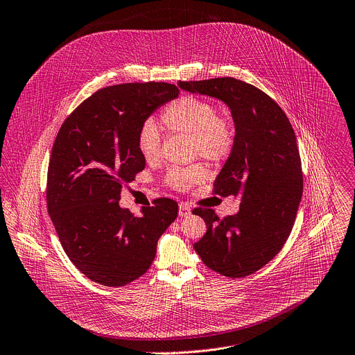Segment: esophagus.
<instances>
[{"mask_svg": "<svg viewBox=\"0 0 355 355\" xmlns=\"http://www.w3.org/2000/svg\"><path fill=\"white\" fill-rule=\"evenodd\" d=\"M180 216H188L191 214V208L187 202H180V211H178Z\"/></svg>", "mask_w": 355, "mask_h": 355, "instance_id": "esophagus-1", "label": "esophagus"}]
</instances>
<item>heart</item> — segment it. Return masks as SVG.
Returning <instances> with one entry per match:
<instances>
[{
	"mask_svg": "<svg viewBox=\"0 0 355 355\" xmlns=\"http://www.w3.org/2000/svg\"><path fill=\"white\" fill-rule=\"evenodd\" d=\"M161 121L171 133L192 137V153L211 161L230 157L235 146V130L228 119L219 114L218 107L208 99L181 96L161 112ZM136 148L147 163L159 157L161 136L153 120H146L137 130ZM207 171L201 164L173 167L166 175V184L174 189H188L204 181Z\"/></svg>",
	"mask_w": 355,
	"mask_h": 355,
	"instance_id": "heart-1",
	"label": "heart"
}]
</instances>
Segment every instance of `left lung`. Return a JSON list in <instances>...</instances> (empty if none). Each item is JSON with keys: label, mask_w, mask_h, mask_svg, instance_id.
I'll use <instances>...</instances> for the list:
<instances>
[{"label": "left lung", "mask_w": 355, "mask_h": 355, "mask_svg": "<svg viewBox=\"0 0 355 355\" xmlns=\"http://www.w3.org/2000/svg\"><path fill=\"white\" fill-rule=\"evenodd\" d=\"M178 86L227 103L236 130L214 192L241 196L239 212L219 219L211 208L196 209L207 234L194 249L205 266L222 276H249L273 259L295 225L303 192L295 130L270 96L250 83L225 76Z\"/></svg>", "instance_id": "left-lung-1"}]
</instances>
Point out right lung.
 <instances>
[{"mask_svg":"<svg viewBox=\"0 0 355 355\" xmlns=\"http://www.w3.org/2000/svg\"><path fill=\"white\" fill-rule=\"evenodd\" d=\"M164 82L121 83L94 92L62 123L53 141L46 205L60 245L90 280L120 287L151 266L158 238L175 220L178 204L157 198L135 216L120 192L144 170L139 127L178 96Z\"/></svg>","mask_w":355,"mask_h":355,"instance_id":"right-lung-1","label":"right lung"}]
</instances>
